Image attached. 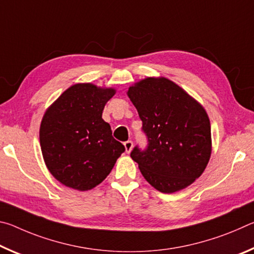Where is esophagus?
Returning a JSON list of instances; mask_svg holds the SVG:
<instances>
[{
	"mask_svg": "<svg viewBox=\"0 0 254 254\" xmlns=\"http://www.w3.org/2000/svg\"><path fill=\"white\" fill-rule=\"evenodd\" d=\"M124 148H126V152L127 153H130L132 148H133V142H132V141L128 140V141H127V142H124Z\"/></svg>",
	"mask_w": 254,
	"mask_h": 254,
	"instance_id": "esophagus-1",
	"label": "esophagus"
}]
</instances>
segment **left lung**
<instances>
[{"label": "left lung", "mask_w": 254, "mask_h": 254, "mask_svg": "<svg viewBox=\"0 0 254 254\" xmlns=\"http://www.w3.org/2000/svg\"><path fill=\"white\" fill-rule=\"evenodd\" d=\"M148 136L131 158L157 190L171 194L200 177L212 153L208 115L200 103L166 77H147L127 89Z\"/></svg>", "instance_id": "obj_1"}]
</instances>
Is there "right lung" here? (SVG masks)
Listing matches in <instances>:
<instances>
[{
    "mask_svg": "<svg viewBox=\"0 0 254 254\" xmlns=\"http://www.w3.org/2000/svg\"><path fill=\"white\" fill-rule=\"evenodd\" d=\"M115 93L113 87L75 84L46 110L39 131L42 157L65 186L80 191L96 187L126 150L102 119Z\"/></svg>",
    "mask_w": 254,
    "mask_h": 254,
    "instance_id": "right-lung-1",
    "label": "right lung"
}]
</instances>
